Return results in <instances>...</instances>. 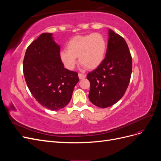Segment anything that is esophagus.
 I'll return each instance as SVG.
<instances>
[{"instance_id": "esophagus-1", "label": "esophagus", "mask_w": 161, "mask_h": 161, "mask_svg": "<svg viewBox=\"0 0 161 161\" xmlns=\"http://www.w3.org/2000/svg\"><path fill=\"white\" fill-rule=\"evenodd\" d=\"M86 77V75H83V74H81V73H79V78L80 79H85V78Z\"/></svg>"}]
</instances>
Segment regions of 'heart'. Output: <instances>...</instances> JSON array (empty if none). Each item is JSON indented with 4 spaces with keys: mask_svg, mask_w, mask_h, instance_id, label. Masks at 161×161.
<instances>
[{
    "mask_svg": "<svg viewBox=\"0 0 161 161\" xmlns=\"http://www.w3.org/2000/svg\"><path fill=\"white\" fill-rule=\"evenodd\" d=\"M67 50H62L60 58L62 64L69 70L74 69L79 61L83 68L92 70L103 62L107 50L104 37L100 33H90L72 37L66 44Z\"/></svg>",
    "mask_w": 161,
    "mask_h": 161,
    "instance_id": "obj_1",
    "label": "heart"
}]
</instances>
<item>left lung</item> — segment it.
I'll use <instances>...</instances> for the list:
<instances>
[{
    "mask_svg": "<svg viewBox=\"0 0 161 161\" xmlns=\"http://www.w3.org/2000/svg\"><path fill=\"white\" fill-rule=\"evenodd\" d=\"M131 69L132 59L127 43L109 30L105 59L86 76L90 82L89 99L91 103L102 108L117 103L128 88Z\"/></svg>",
    "mask_w": 161,
    "mask_h": 161,
    "instance_id": "left-lung-1",
    "label": "left lung"
}]
</instances>
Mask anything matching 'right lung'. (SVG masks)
I'll return each instance as SVG.
<instances>
[{
  "label": "right lung",
  "instance_id": "add662e5",
  "mask_svg": "<svg viewBox=\"0 0 161 161\" xmlns=\"http://www.w3.org/2000/svg\"><path fill=\"white\" fill-rule=\"evenodd\" d=\"M60 47L52 33H44L28 46L23 60V73L31 93L46 108L57 111L69 103L78 73L64 69Z\"/></svg>",
  "mask_w": 161,
  "mask_h": 161
}]
</instances>
